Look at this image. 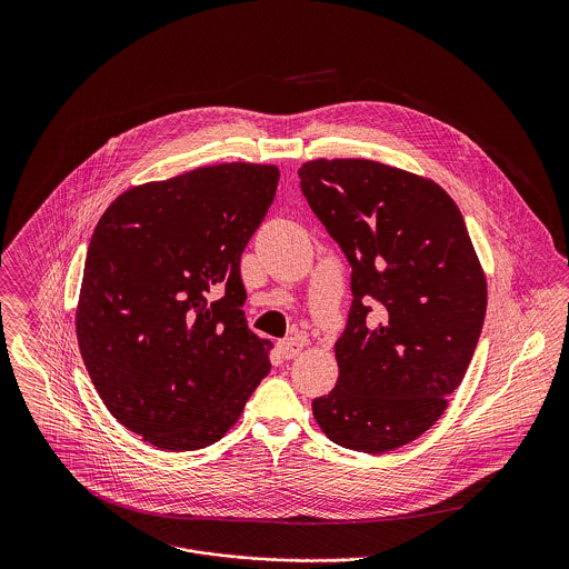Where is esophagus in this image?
Wrapping results in <instances>:
<instances>
[{
	"mask_svg": "<svg viewBox=\"0 0 569 569\" xmlns=\"http://www.w3.org/2000/svg\"><path fill=\"white\" fill-rule=\"evenodd\" d=\"M305 348V341L298 337H287L282 341H278V352L282 355V359H296Z\"/></svg>",
	"mask_w": 569,
	"mask_h": 569,
	"instance_id": "34e87169",
	"label": "esophagus"
}]
</instances>
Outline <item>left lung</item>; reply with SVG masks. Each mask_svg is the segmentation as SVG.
Instances as JSON below:
<instances>
[{
    "label": "left lung",
    "instance_id": "1",
    "mask_svg": "<svg viewBox=\"0 0 569 569\" xmlns=\"http://www.w3.org/2000/svg\"><path fill=\"white\" fill-rule=\"evenodd\" d=\"M298 174L352 267L337 386L313 416L346 449H399L442 416L467 375L487 316L485 269L433 179L363 158L311 160Z\"/></svg>",
    "mask_w": 569,
    "mask_h": 569
}]
</instances>
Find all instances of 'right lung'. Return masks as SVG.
I'll return each mask as SVG.
<instances>
[{
	"label": "right lung",
	"mask_w": 569,
	"mask_h": 569,
	"mask_svg": "<svg viewBox=\"0 0 569 569\" xmlns=\"http://www.w3.org/2000/svg\"><path fill=\"white\" fill-rule=\"evenodd\" d=\"M273 163H214L133 186L100 217L77 337L111 416L163 451L221 440L269 375L244 322L241 253L278 188Z\"/></svg>",
	"instance_id": "1"
}]
</instances>
